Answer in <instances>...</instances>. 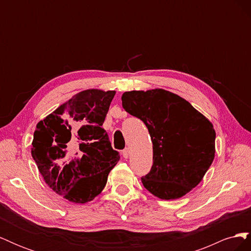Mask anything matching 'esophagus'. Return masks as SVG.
Listing matches in <instances>:
<instances>
[{
  "label": "esophagus",
  "instance_id": "obj_1",
  "mask_svg": "<svg viewBox=\"0 0 251 251\" xmlns=\"http://www.w3.org/2000/svg\"><path fill=\"white\" fill-rule=\"evenodd\" d=\"M123 156L126 159V158H128V156H130V150L128 149H125L124 151H123Z\"/></svg>",
  "mask_w": 251,
  "mask_h": 251
}]
</instances>
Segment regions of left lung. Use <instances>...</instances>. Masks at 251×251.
I'll return each instance as SVG.
<instances>
[{
  "label": "left lung",
  "mask_w": 251,
  "mask_h": 251,
  "mask_svg": "<svg viewBox=\"0 0 251 251\" xmlns=\"http://www.w3.org/2000/svg\"><path fill=\"white\" fill-rule=\"evenodd\" d=\"M124 109L142 120L153 142V165L143 186L158 198H181L198 185L215 158L210 121L184 98L163 89L130 91Z\"/></svg>",
  "instance_id": "left-lung-1"
}]
</instances>
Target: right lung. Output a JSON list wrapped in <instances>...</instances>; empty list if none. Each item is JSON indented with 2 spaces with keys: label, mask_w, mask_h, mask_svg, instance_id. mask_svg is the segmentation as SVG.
I'll return each instance as SVG.
<instances>
[{
  "label": "right lung",
  "mask_w": 251,
  "mask_h": 251,
  "mask_svg": "<svg viewBox=\"0 0 251 251\" xmlns=\"http://www.w3.org/2000/svg\"><path fill=\"white\" fill-rule=\"evenodd\" d=\"M115 91L85 90L36 125L31 155L48 186L74 203L100 195L120 156L102 128Z\"/></svg>",
  "instance_id": "obj_1"
}]
</instances>
